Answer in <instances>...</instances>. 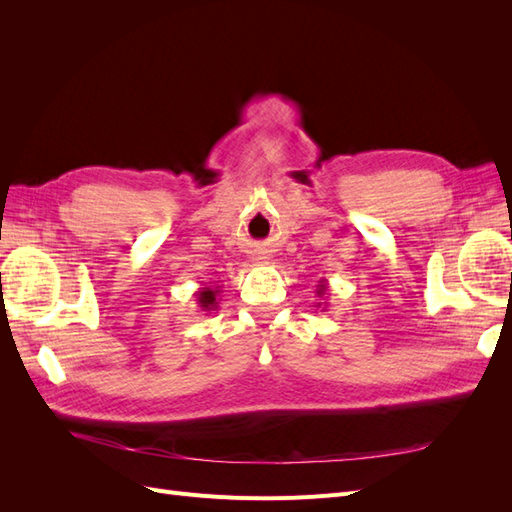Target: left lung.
Instances as JSON below:
<instances>
[{
	"instance_id": "8db88e82",
	"label": "left lung",
	"mask_w": 512,
	"mask_h": 512,
	"mask_svg": "<svg viewBox=\"0 0 512 512\" xmlns=\"http://www.w3.org/2000/svg\"><path fill=\"white\" fill-rule=\"evenodd\" d=\"M327 290H329V284H327V280H322L318 286H316V297H320V299H324V297H327ZM322 303H318L316 307H320ZM324 305H327V303H324ZM322 312H324V309H322Z\"/></svg>"
}]
</instances>
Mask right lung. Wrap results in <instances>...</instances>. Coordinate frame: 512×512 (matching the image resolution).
<instances>
[{
	"instance_id": "right-lung-1",
	"label": "right lung",
	"mask_w": 512,
	"mask_h": 512,
	"mask_svg": "<svg viewBox=\"0 0 512 512\" xmlns=\"http://www.w3.org/2000/svg\"><path fill=\"white\" fill-rule=\"evenodd\" d=\"M220 286H215V288H211V286H203V288H198V292L194 294L196 297V303H198V307L203 309V312H213V309H218V297H220Z\"/></svg>"
}]
</instances>
